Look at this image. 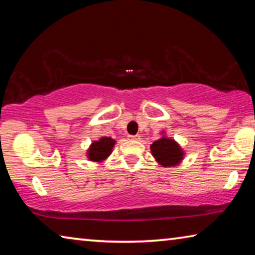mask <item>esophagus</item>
I'll use <instances>...</instances> for the list:
<instances>
[{
	"label": "esophagus",
	"mask_w": 255,
	"mask_h": 255,
	"mask_svg": "<svg viewBox=\"0 0 255 255\" xmlns=\"http://www.w3.org/2000/svg\"><path fill=\"white\" fill-rule=\"evenodd\" d=\"M130 139H132V140H139V139H140V135H135V136H130Z\"/></svg>",
	"instance_id": "1"
}]
</instances>
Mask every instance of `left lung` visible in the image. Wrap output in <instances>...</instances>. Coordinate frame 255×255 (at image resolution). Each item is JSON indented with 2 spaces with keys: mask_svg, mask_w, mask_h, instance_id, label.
Here are the masks:
<instances>
[{
  "mask_svg": "<svg viewBox=\"0 0 255 255\" xmlns=\"http://www.w3.org/2000/svg\"><path fill=\"white\" fill-rule=\"evenodd\" d=\"M150 152L156 162L164 167L176 166L184 157V150L181 146L173 138L166 137L164 133L159 139L150 145Z\"/></svg>",
  "mask_w": 255,
  "mask_h": 255,
  "instance_id": "8db88e82",
  "label": "left lung"
}]
</instances>
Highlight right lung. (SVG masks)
Masks as SVG:
<instances>
[{
	"label": "right lung",
	"instance_id": "right-lung-1",
	"mask_svg": "<svg viewBox=\"0 0 255 255\" xmlns=\"http://www.w3.org/2000/svg\"><path fill=\"white\" fill-rule=\"evenodd\" d=\"M115 144L116 140L111 137H101L99 140L92 141L86 150V156L92 162H103L112 153Z\"/></svg>",
	"mask_w": 255,
	"mask_h": 255
}]
</instances>
